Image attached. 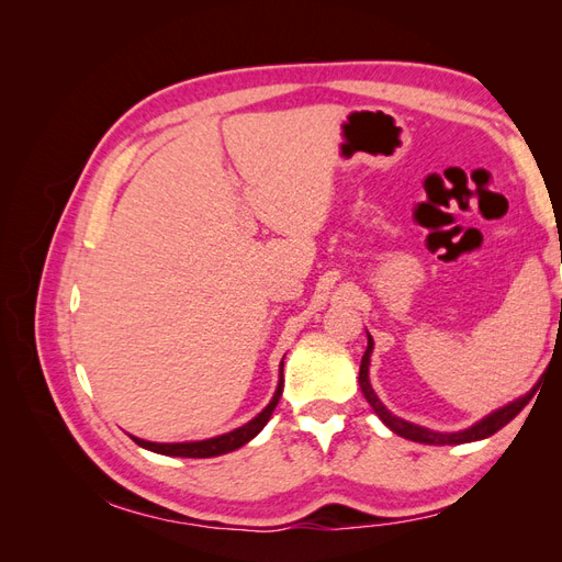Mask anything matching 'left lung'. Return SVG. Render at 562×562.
<instances>
[{
    "instance_id": "1",
    "label": "left lung",
    "mask_w": 562,
    "mask_h": 562,
    "mask_svg": "<svg viewBox=\"0 0 562 562\" xmlns=\"http://www.w3.org/2000/svg\"><path fill=\"white\" fill-rule=\"evenodd\" d=\"M370 353H372V337L368 335V349L363 353L361 359V370H359V384H361V391L366 401L372 405V411L378 413V417L386 424V427L407 438V440H415V443H427V446H459V443H471V440H481V438H487L492 434H497L502 427H506L508 422H512L522 407L530 403V398L535 396L537 386L530 391V394H525L522 398H516L514 403H508L504 407H499V411L490 413L487 417H483L481 422H475L473 427L464 429V431H454V434H440V431H431V429H424V427H417V424L413 422H405L396 415H391L386 407L382 405V401L378 398L375 391H372L370 386V378H368V368H370Z\"/></svg>"
}]
</instances>
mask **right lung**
Masks as SVG:
<instances>
[{
    "label": "right lung",
    "mask_w": 562,
    "mask_h": 562,
    "mask_svg": "<svg viewBox=\"0 0 562 562\" xmlns=\"http://www.w3.org/2000/svg\"><path fill=\"white\" fill-rule=\"evenodd\" d=\"M281 391H283V361H281V380H279V386L274 391V396H271L269 405L265 407V411L252 417L248 424H244V427L234 429L229 434H223V436H215V438H206V440H190V443H149V440H143V438H135L131 436L135 443H138L140 448L145 450H151V452H159V454H168V457H196V459H203V457H217V454H227L236 448L246 446L248 440H252L255 436H258L265 424L269 422L271 413H274V407L281 398Z\"/></svg>",
    "instance_id": "add662e5"
}]
</instances>
